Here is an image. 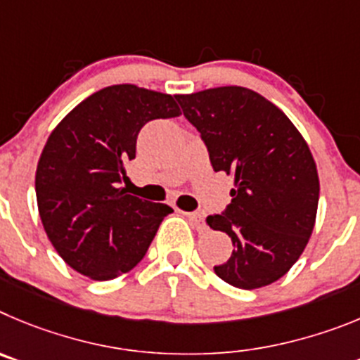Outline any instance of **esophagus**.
Returning a JSON list of instances; mask_svg holds the SVG:
<instances>
[{
    "mask_svg": "<svg viewBox=\"0 0 360 360\" xmlns=\"http://www.w3.org/2000/svg\"><path fill=\"white\" fill-rule=\"evenodd\" d=\"M184 215L190 219V222H192V226L197 229V231H206V228H208V226H206V222H204L202 213L190 212V213H184Z\"/></svg>",
    "mask_w": 360,
    "mask_h": 360,
    "instance_id": "obj_1",
    "label": "esophagus"
}]
</instances>
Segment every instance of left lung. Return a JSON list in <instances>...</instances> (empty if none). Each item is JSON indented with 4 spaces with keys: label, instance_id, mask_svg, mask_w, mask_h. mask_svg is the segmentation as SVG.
Listing matches in <instances>:
<instances>
[{
    "label": "left lung",
    "instance_id": "1",
    "mask_svg": "<svg viewBox=\"0 0 360 360\" xmlns=\"http://www.w3.org/2000/svg\"><path fill=\"white\" fill-rule=\"evenodd\" d=\"M176 98L202 136L213 170L235 177L224 215L206 219L233 242L215 274L245 290L274 283L305 251L316 226L319 177L305 138L280 108L248 87Z\"/></svg>",
    "mask_w": 360,
    "mask_h": 360
}]
</instances>
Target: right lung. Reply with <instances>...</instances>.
Returning a JSON list of instances; mask_svg holds the SVG:
<instances>
[{
	"label": "right lung",
	"mask_w": 360,
	"mask_h": 360,
	"mask_svg": "<svg viewBox=\"0 0 360 360\" xmlns=\"http://www.w3.org/2000/svg\"><path fill=\"white\" fill-rule=\"evenodd\" d=\"M179 115L172 95L116 84L82 100L48 136L35 172L39 217L55 251L77 273L112 280L145 257L174 210L120 184L141 127Z\"/></svg>",
	"instance_id": "right-lung-1"
}]
</instances>
